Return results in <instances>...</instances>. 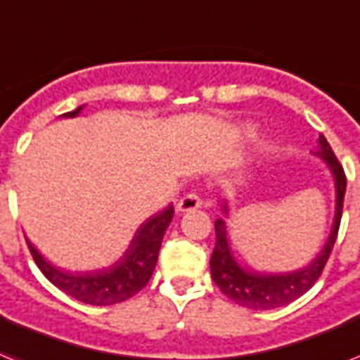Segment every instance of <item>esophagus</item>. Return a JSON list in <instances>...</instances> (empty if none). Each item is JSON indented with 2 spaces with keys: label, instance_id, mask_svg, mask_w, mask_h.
I'll use <instances>...</instances> for the list:
<instances>
[{
  "label": "esophagus",
  "instance_id": "34e87169",
  "mask_svg": "<svg viewBox=\"0 0 360 360\" xmlns=\"http://www.w3.org/2000/svg\"><path fill=\"white\" fill-rule=\"evenodd\" d=\"M203 205V201H201V198L195 192H190V194L183 195L179 201H177V210L179 212H188V210H195L200 209V207Z\"/></svg>",
  "mask_w": 360,
  "mask_h": 360
}]
</instances>
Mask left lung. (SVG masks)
<instances>
[{
  "label": "left lung",
  "mask_w": 360,
  "mask_h": 360,
  "mask_svg": "<svg viewBox=\"0 0 360 360\" xmlns=\"http://www.w3.org/2000/svg\"><path fill=\"white\" fill-rule=\"evenodd\" d=\"M314 155L326 162L333 175L335 218H333L331 233L327 236L326 244L307 266L300 270L283 271V274H266V271L244 268L231 251L226 218L216 220V246L212 250V257H210V276L218 288L240 307L253 309V311H270L277 307H285L297 297H302L318 281V277L322 276L323 266L331 255V250L337 240L338 227H340L344 194H346V175H344L340 162L337 160L323 134H320V139H318V150L314 151ZM221 210L226 216L229 214L227 203H221Z\"/></svg>",
  "instance_id": "left-lung-1"
}]
</instances>
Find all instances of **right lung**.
<instances>
[{"label":"right lung","instance_id":"add662e5","mask_svg":"<svg viewBox=\"0 0 360 360\" xmlns=\"http://www.w3.org/2000/svg\"><path fill=\"white\" fill-rule=\"evenodd\" d=\"M83 107H77L72 112L63 116L75 118ZM174 218V205H168L160 212L136 229L129 248L120 257L114 264L94 271H64L53 266L48 259L40 255V251L27 240L29 251L33 255L34 262L40 268L46 279L53 283L57 288L66 292L68 296L75 297L79 302L89 305H114V303L125 302L136 292H140L148 285L151 274L155 270L159 250L162 244V236Z\"/></svg>","mask_w":360,"mask_h":360}]
</instances>
